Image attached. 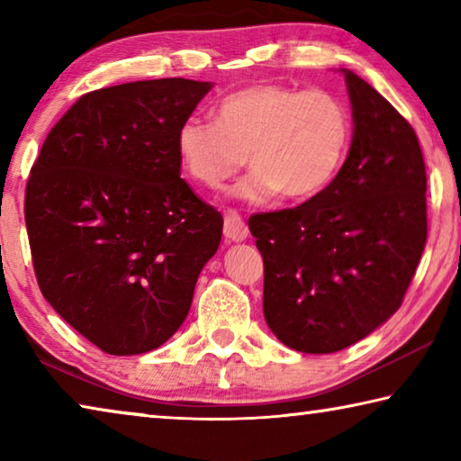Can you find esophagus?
Segmentation results:
<instances>
[{
  "label": "esophagus",
  "mask_w": 461,
  "mask_h": 461,
  "mask_svg": "<svg viewBox=\"0 0 461 461\" xmlns=\"http://www.w3.org/2000/svg\"><path fill=\"white\" fill-rule=\"evenodd\" d=\"M223 236L228 241H244L248 238V225L238 212H228L223 220Z\"/></svg>",
  "instance_id": "esophagus-1"
}]
</instances>
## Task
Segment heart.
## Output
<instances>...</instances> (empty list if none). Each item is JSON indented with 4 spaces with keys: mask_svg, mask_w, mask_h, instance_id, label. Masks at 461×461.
<instances>
[{
    "mask_svg": "<svg viewBox=\"0 0 461 461\" xmlns=\"http://www.w3.org/2000/svg\"><path fill=\"white\" fill-rule=\"evenodd\" d=\"M352 118L343 101L325 89L256 83L225 95L215 122L189 118L178 126V165L194 183L217 189L252 165L238 194L267 203L278 193L305 201L330 186L343 165Z\"/></svg>",
    "mask_w": 461,
    "mask_h": 461,
    "instance_id": "b5f03b06",
    "label": "heart"
}]
</instances>
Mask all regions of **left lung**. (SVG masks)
<instances>
[{
	"label": "left lung",
	"instance_id": "obj_1",
	"mask_svg": "<svg viewBox=\"0 0 461 461\" xmlns=\"http://www.w3.org/2000/svg\"><path fill=\"white\" fill-rule=\"evenodd\" d=\"M354 136L327 189L249 217L264 260V317L296 352L333 354L401 307L427 241V175L411 123L343 68Z\"/></svg>",
	"mask_w": 461,
	"mask_h": 461
}]
</instances>
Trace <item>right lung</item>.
Listing matches in <instances>:
<instances>
[{"instance_id":"add662e5","label":"right lung","mask_w":461,"mask_h":461,"mask_svg":"<svg viewBox=\"0 0 461 461\" xmlns=\"http://www.w3.org/2000/svg\"><path fill=\"white\" fill-rule=\"evenodd\" d=\"M213 83L134 81L91 91L46 136L26 186L38 286L112 356L175 335L221 241L223 217L181 178L175 134Z\"/></svg>"}]
</instances>
